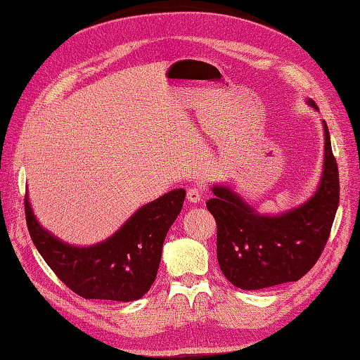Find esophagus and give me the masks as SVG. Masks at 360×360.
<instances>
[{
	"instance_id": "34e87169",
	"label": "esophagus",
	"mask_w": 360,
	"mask_h": 360,
	"mask_svg": "<svg viewBox=\"0 0 360 360\" xmlns=\"http://www.w3.org/2000/svg\"><path fill=\"white\" fill-rule=\"evenodd\" d=\"M204 198V189L198 188V186H193V188H189L188 191V201L189 202H201Z\"/></svg>"
}]
</instances>
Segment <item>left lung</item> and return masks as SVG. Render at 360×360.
<instances>
[{
  "instance_id": "8db88e82",
  "label": "left lung",
  "mask_w": 360,
  "mask_h": 360,
  "mask_svg": "<svg viewBox=\"0 0 360 360\" xmlns=\"http://www.w3.org/2000/svg\"><path fill=\"white\" fill-rule=\"evenodd\" d=\"M308 104L319 110L316 103ZM323 171L314 195L288 212L265 216L226 186L207 201L217 223L219 266L233 286L265 289L296 281L314 266L329 238L340 202V176L326 122Z\"/></svg>"
}]
</instances>
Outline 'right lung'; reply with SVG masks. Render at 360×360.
I'll use <instances>...</instances> for the list:
<instances>
[{"mask_svg": "<svg viewBox=\"0 0 360 360\" xmlns=\"http://www.w3.org/2000/svg\"><path fill=\"white\" fill-rule=\"evenodd\" d=\"M186 196L174 189L139 208L117 232L89 247L70 245L46 231L25 196V216L37 250L58 278L84 300L129 302L152 288L162 245Z\"/></svg>", "mask_w": 360, "mask_h": 360, "instance_id": "add662e5", "label": "right lung"}]
</instances>
